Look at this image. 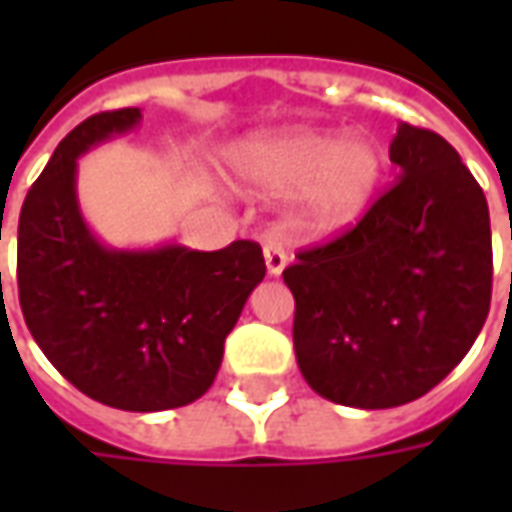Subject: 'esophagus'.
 <instances>
[{
  "label": "esophagus",
  "instance_id": "34e87169",
  "mask_svg": "<svg viewBox=\"0 0 512 512\" xmlns=\"http://www.w3.org/2000/svg\"><path fill=\"white\" fill-rule=\"evenodd\" d=\"M263 257H266V271L268 277H279L285 266H288V249L279 241L277 235H268L263 241Z\"/></svg>",
  "mask_w": 512,
  "mask_h": 512
}]
</instances>
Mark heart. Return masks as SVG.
<instances>
[{
	"label": "heart",
	"instance_id": "obj_1",
	"mask_svg": "<svg viewBox=\"0 0 512 512\" xmlns=\"http://www.w3.org/2000/svg\"><path fill=\"white\" fill-rule=\"evenodd\" d=\"M230 178L252 194L290 191V222L310 233H334L359 222L384 178L376 136L332 128L288 126L241 136L224 156Z\"/></svg>",
	"mask_w": 512,
	"mask_h": 512
}]
</instances>
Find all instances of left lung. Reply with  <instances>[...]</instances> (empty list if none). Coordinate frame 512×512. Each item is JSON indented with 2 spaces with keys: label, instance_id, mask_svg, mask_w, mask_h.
<instances>
[{
  "label": "left lung",
  "instance_id": "obj_1",
  "mask_svg": "<svg viewBox=\"0 0 512 512\" xmlns=\"http://www.w3.org/2000/svg\"><path fill=\"white\" fill-rule=\"evenodd\" d=\"M397 183L351 233L282 271L304 381L351 408L417 400L469 354L491 307V219L444 136L397 126Z\"/></svg>",
  "mask_w": 512,
  "mask_h": 512
}]
</instances>
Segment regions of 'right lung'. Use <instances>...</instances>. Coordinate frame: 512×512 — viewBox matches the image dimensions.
Instances as JSON below:
<instances>
[{
  "instance_id": "obj_1",
  "label": "right lung",
  "mask_w": 512,
  "mask_h": 512,
  "mask_svg": "<svg viewBox=\"0 0 512 512\" xmlns=\"http://www.w3.org/2000/svg\"><path fill=\"white\" fill-rule=\"evenodd\" d=\"M101 112L62 139L18 219V301L29 332L79 392L123 411L189 406L211 389L224 340L266 277L260 246H106L79 205V158L134 131Z\"/></svg>"
}]
</instances>
